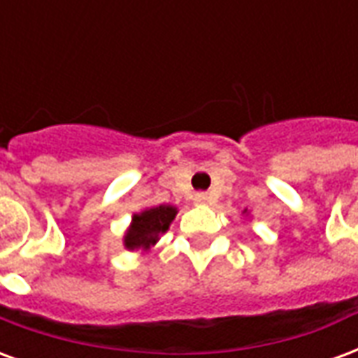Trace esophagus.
I'll list each match as a JSON object with an SVG mask.
<instances>
[{
  "label": "esophagus",
  "mask_w": 358,
  "mask_h": 358,
  "mask_svg": "<svg viewBox=\"0 0 358 358\" xmlns=\"http://www.w3.org/2000/svg\"><path fill=\"white\" fill-rule=\"evenodd\" d=\"M207 199H209V195L207 194H195L194 195V201L199 203V205H201V203H207Z\"/></svg>",
  "instance_id": "esophagus-1"
}]
</instances>
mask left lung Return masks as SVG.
Returning a JSON list of instances; mask_svg holds the SVG:
<instances>
[{"label": "left lung", "instance_id": "1", "mask_svg": "<svg viewBox=\"0 0 358 358\" xmlns=\"http://www.w3.org/2000/svg\"><path fill=\"white\" fill-rule=\"evenodd\" d=\"M243 213H245V217H248V209H245V210H243Z\"/></svg>", "mask_w": 358, "mask_h": 358}]
</instances>
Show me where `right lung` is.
Instances as JSON below:
<instances>
[{
    "label": "right lung",
    "instance_id": "add662e5",
    "mask_svg": "<svg viewBox=\"0 0 358 358\" xmlns=\"http://www.w3.org/2000/svg\"><path fill=\"white\" fill-rule=\"evenodd\" d=\"M176 215H178V209L172 205H159V207L134 213L132 222L126 228L124 238H122L124 248L128 251H143V253L155 248L161 236L171 228Z\"/></svg>",
    "mask_w": 358,
    "mask_h": 358
}]
</instances>
